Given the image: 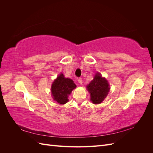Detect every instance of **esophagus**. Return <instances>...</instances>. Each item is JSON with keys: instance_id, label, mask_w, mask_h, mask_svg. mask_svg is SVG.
<instances>
[{"instance_id": "34e87169", "label": "esophagus", "mask_w": 153, "mask_h": 153, "mask_svg": "<svg viewBox=\"0 0 153 153\" xmlns=\"http://www.w3.org/2000/svg\"><path fill=\"white\" fill-rule=\"evenodd\" d=\"M78 83H79V84H82V78H78Z\"/></svg>"}]
</instances>
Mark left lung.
<instances>
[{"label": "left lung", "instance_id": "1", "mask_svg": "<svg viewBox=\"0 0 153 153\" xmlns=\"http://www.w3.org/2000/svg\"><path fill=\"white\" fill-rule=\"evenodd\" d=\"M87 89L89 92L91 101L94 104H100L105 100L110 91V85L106 78L102 77L100 73H96Z\"/></svg>", "mask_w": 153, "mask_h": 153}]
</instances>
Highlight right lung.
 <instances>
[{"mask_svg":"<svg viewBox=\"0 0 153 153\" xmlns=\"http://www.w3.org/2000/svg\"><path fill=\"white\" fill-rule=\"evenodd\" d=\"M76 85L70 78H65L62 73L57 77L51 87L53 99L59 104L63 105L68 101V96Z\"/></svg>","mask_w":153,"mask_h":153,"instance_id":"obj_1","label":"right lung"}]
</instances>
